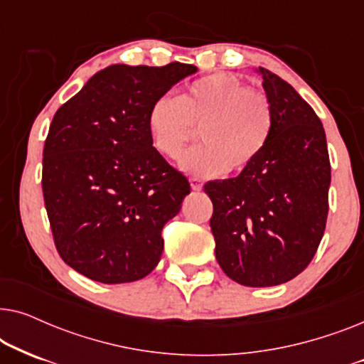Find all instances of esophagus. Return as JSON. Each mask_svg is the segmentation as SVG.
<instances>
[{
    "label": "esophagus",
    "mask_w": 364,
    "mask_h": 364,
    "mask_svg": "<svg viewBox=\"0 0 364 364\" xmlns=\"http://www.w3.org/2000/svg\"><path fill=\"white\" fill-rule=\"evenodd\" d=\"M191 187H192V191H196V192L202 191V182L198 181V178H191Z\"/></svg>",
    "instance_id": "esophagus-1"
}]
</instances>
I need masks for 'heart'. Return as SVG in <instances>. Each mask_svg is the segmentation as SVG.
<instances>
[{
  "mask_svg": "<svg viewBox=\"0 0 364 364\" xmlns=\"http://www.w3.org/2000/svg\"><path fill=\"white\" fill-rule=\"evenodd\" d=\"M146 124L152 147L166 159L181 156L200 129L202 146L188 151L178 166L188 176L208 178L250 168L270 142L275 114L260 89L215 73L193 81L178 99L157 97Z\"/></svg>",
  "mask_w": 364,
  "mask_h": 364,
  "instance_id": "1",
  "label": "heart"
}]
</instances>
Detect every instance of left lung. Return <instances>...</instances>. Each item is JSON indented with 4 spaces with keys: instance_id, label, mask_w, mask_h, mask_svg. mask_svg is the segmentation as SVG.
I'll return each instance as SVG.
<instances>
[{
    "instance_id": "obj_1",
    "label": "left lung",
    "mask_w": 364,
    "mask_h": 364,
    "mask_svg": "<svg viewBox=\"0 0 364 364\" xmlns=\"http://www.w3.org/2000/svg\"><path fill=\"white\" fill-rule=\"evenodd\" d=\"M275 124L260 159L240 176L207 182L215 257L228 278L273 287L313 260L328 217L331 166L325 129L287 81L258 68Z\"/></svg>"
}]
</instances>
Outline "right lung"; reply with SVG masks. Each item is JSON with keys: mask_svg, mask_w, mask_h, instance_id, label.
<instances>
[{"mask_svg": "<svg viewBox=\"0 0 364 364\" xmlns=\"http://www.w3.org/2000/svg\"><path fill=\"white\" fill-rule=\"evenodd\" d=\"M197 71L114 64L54 114L43 151V196L64 262L101 283L147 277L164 250L162 228L191 193L187 177L152 147L151 104Z\"/></svg>", "mask_w": 364, "mask_h": 364, "instance_id": "1", "label": "right lung"}]
</instances>
